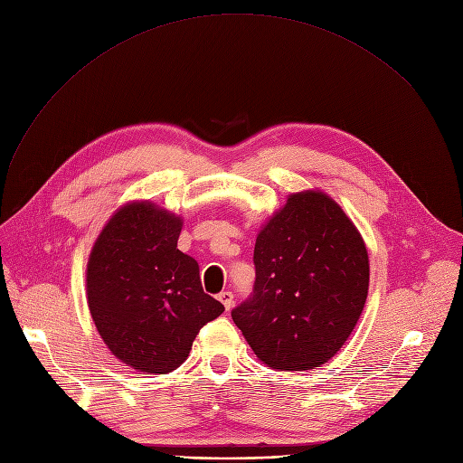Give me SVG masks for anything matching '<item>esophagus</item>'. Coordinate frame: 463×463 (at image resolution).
<instances>
[{"label":"esophagus","instance_id":"34e87169","mask_svg":"<svg viewBox=\"0 0 463 463\" xmlns=\"http://www.w3.org/2000/svg\"><path fill=\"white\" fill-rule=\"evenodd\" d=\"M219 300L224 304L226 311H230V309L233 307V295H232V291H222V293L219 295Z\"/></svg>","mask_w":463,"mask_h":463}]
</instances>
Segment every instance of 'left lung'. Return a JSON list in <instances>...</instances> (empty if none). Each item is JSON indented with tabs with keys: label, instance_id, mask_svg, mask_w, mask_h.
<instances>
[{
	"label": "left lung",
	"instance_id": "obj_1",
	"mask_svg": "<svg viewBox=\"0 0 463 463\" xmlns=\"http://www.w3.org/2000/svg\"><path fill=\"white\" fill-rule=\"evenodd\" d=\"M256 286L232 311L258 360L278 371L321 367L358 325L369 293L367 246L341 205L302 191L263 224Z\"/></svg>",
	"mask_w": 463,
	"mask_h": 463
}]
</instances>
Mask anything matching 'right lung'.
Instances as JSON below:
<instances>
[{"mask_svg":"<svg viewBox=\"0 0 463 463\" xmlns=\"http://www.w3.org/2000/svg\"><path fill=\"white\" fill-rule=\"evenodd\" d=\"M184 219L148 200L118 207L87 263V302L117 360L148 374L180 367L224 306L205 295L198 263L177 250Z\"/></svg>","mask_w":463,"mask_h":463,"instance_id":"add662e5","label":"right lung"}]
</instances>
